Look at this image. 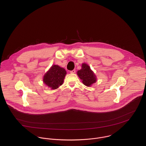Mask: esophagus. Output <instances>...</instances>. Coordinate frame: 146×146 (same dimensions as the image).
I'll use <instances>...</instances> for the list:
<instances>
[{
  "mask_svg": "<svg viewBox=\"0 0 146 146\" xmlns=\"http://www.w3.org/2000/svg\"><path fill=\"white\" fill-rule=\"evenodd\" d=\"M75 72H76V71H75V70H72V71H70V73L71 74H74V73H75Z\"/></svg>",
  "mask_w": 146,
  "mask_h": 146,
  "instance_id": "obj_1",
  "label": "esophagus"
}]
</instances>
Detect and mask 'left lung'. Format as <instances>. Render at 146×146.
Segmentation results:
<instances>
[{
  "label": "left lung",
  "mask_w": 146,
  "mask_h": 146,
  "mask_svg": "<svg viewBox=\"0 0 146 146\" xmlns=\"http://www.w3.org/2000/svg\"><path fill=\"white\" fill-rule=\"evenodd\" d=\"M77 74L82 80L83 83L87 86H91L92 84L96 83L97 81L96 76L94 73L86 63L82 64V69L78 71Z\"/></svg>",
  "instance_id": "8db88e82"
}]
</instances>
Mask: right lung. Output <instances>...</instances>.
<instances>
[{"mask_svg": "<svg viewBox=\"0 0 146 146\" xmlns=\"http://www.w3.org/2000/svg\"><path fill=\"white\" fill-rule=\"evenodd\" d=\"M66 71L58 65H53L43 77V82L52 89H56L62 85Z\"/></svg>", "mask_w": 146, "mask_h": 146, "instance_id": "right-lung-1", "label": "right lung"}]
</instances>
